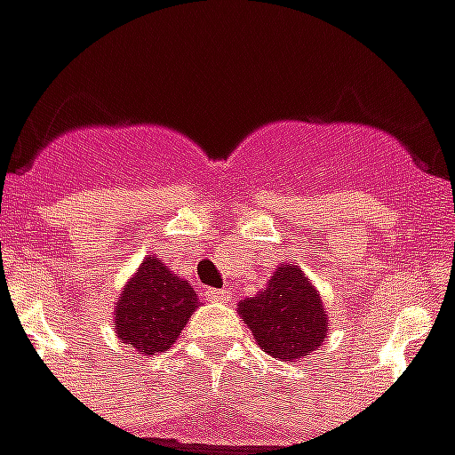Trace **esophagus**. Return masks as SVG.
Listing matches in <instances>:
<instances>
[{
  "instance_id": "34e87169",
  "label": "esophagus",
  "mask_w": 455,
  "mask_h": 455,
  "mask_svg": "<svg viewBox=\"0 0 455 455\" xmlns=\"http://www.w3.org/2000/svg\"><path fill=\"white\" fill-rule=\"evenodd\" d=\"M209 302H228L231 299V292L228 290H207Z\"/></svg>"
}]
</instances>
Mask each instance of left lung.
<instances>
[{"instance_id":"1","label":"left lung","mask_w":455,"mask_h":455,"mask_svg":"<svg viewBox=\"0 0 455 455\" xmlns=\"http://www.w3.org/2000/svg\"><path fill=\"white\" fill-rule=\"evenodd\" d=\"M236 312L258 346L275 361L309 358L329 336L322 297L305 270L292 263L277 266L266 290L241 299Z\"/></svg>"}]
</instances>
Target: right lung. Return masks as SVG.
<instances>
[{"instance_id":"right-lung-1","label":"right lung","mask_w":455,"mask_h":455,"mask_svg":"<svg viewBox=\"0 0 455 455\" xmlns=\"http://www.w3.org/2000/svg\"><path fill=\"white\" fill-rule=\"evenodd\" d=\"M199 299L189 280L148 256L129 277L114 307V331L121 343L143 355L168 351L178 341Z\"/></svg>"}]
</instances>
